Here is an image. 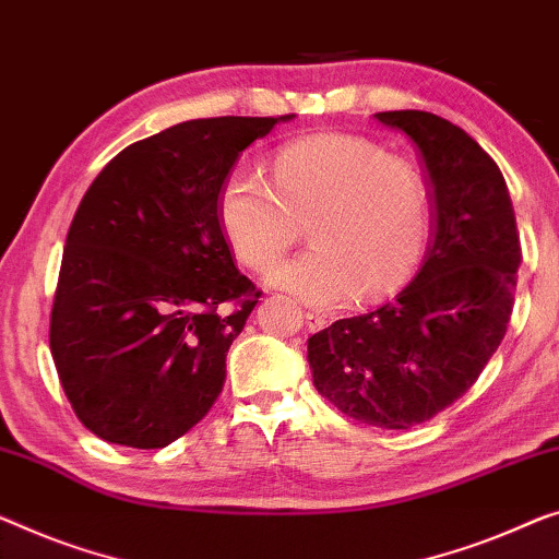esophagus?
<instances>
[{
	"mask_svg": "<svg viewBox=\"0 0 559 559\" xmlns=\"http://www.w3.org/2000/svg\"><path fill=\"white\" fill-rule=\"evenodd\" d=\"M306 326L311 331H321L323 326H329V319L319 311H306Z\"/></svg>",
	"mask_w": 559,
	"mask_h": 559,
	"instance_id": "1",
	"label": "esophagus"
}]
</instances>
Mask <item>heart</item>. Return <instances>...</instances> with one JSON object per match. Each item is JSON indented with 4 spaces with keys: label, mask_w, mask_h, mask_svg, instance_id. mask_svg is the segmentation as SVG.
I'll return each instance as SVG.
<instances>
[{
    "label": "heart",
    "mask_w": 559,
    "mask_h": 559,
    "mask_svg": "<svg viewBox=\"0 0 559 559\" xmlns=\"http://www.w3.org/2000/svg\"><path fill=\"white\" fill-rule=\"evenodd\" d=\"M218 223L230 251L269 271L308 223L311 248L271 273L311 306H344L396 290L429 238V193L419 168L366 138L321 132L283 145L273 186L238 168L223 180Z\"/></svg>",
    "instance_id": "1"
}]
</instances>
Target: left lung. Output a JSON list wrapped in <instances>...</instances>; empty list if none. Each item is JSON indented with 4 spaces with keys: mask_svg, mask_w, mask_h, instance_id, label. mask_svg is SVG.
I'll return each mask as SVG.
<instances>
[{
    "mask_svg": "<svg viewBox=\"0 0 559 559\" xmlns=\"http://www.w3.org/2000/svg\"><path fill=\"white\" fill-rule=\"evenodd\" d=\"M373 118L419 150L435 228L409 286L377 311L313 333L308 364L338 412L409 429L462 399L502 344L522 248L510 190L477 140L421 110Z\"/></svg>",
    "mask_w": 559,
    "mask_h": 559,
    "instance_id": "1",
    "label": "left lung"
}]
</instances>
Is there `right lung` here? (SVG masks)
I'll use <instances>...</instances> for the list:
<instances>
[{"mask_svg":"<svg viewBox=\"0 0 559 559\" xmlns=\"http://www.w3.org/2000/svg\"><path fill=\"white\" fill-rule=\"evenodd\" d=\"M290 118L173 124L115 155L80 200L49 348L64 396L99 439L163 449L211 412L261 298L233 263L218 193L238 155Z\"/></svg>","mask_w":559,"mask_h":559,"instance_id":"add662e5","label":"right lung"}]
</instances>
